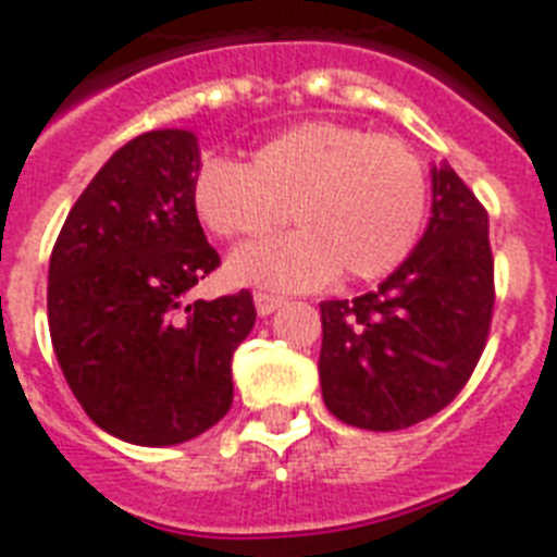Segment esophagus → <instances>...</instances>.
Segmentation results:
<instances>
[{"label": "esophagus", "mask_w": 557, "mask_h": 557, "mask_svg": "<svg viewBox=\"0 0 557 557\" xmlns=\"http://www.w3.org/2000/svg\"><path fill=\"white\" fill-rule=\"evenodd\" d=\"M283 304H286L283 297L269 295V292H253V306H257V312H260L262 318L274 312V309H280Z\"/></svg>", "instance_id": "obj_1"}]
</instances>
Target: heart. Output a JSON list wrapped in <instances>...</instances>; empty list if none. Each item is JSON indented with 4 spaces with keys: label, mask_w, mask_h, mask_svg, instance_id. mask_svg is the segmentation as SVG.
<instances>
[{
    "label": "heart",
    "mask_w": 557,
    "mask_h": 557,
    "mask_svg": "<svg viewBox=\"0 0 557 557\" xmlns=\"http://www.w3.org/2000/svg\"><path fill=\"white\" fill-rule=\"evenodd\" d=\"M196 219L222 239H257L288 219L300 231L248 245L227 262L236 283L309 288L387 277L422 239L431 178L410 144L361 126L306 121L274 135L248 164L201 161Z\"/></svg>",
    "instance_id": "b5f03b06"
}]
</instances>
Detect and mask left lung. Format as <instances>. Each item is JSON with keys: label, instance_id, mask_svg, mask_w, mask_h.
Returning a JSON list of instances; mask_svg holds the SVG:
<instances>
[{"label": "left lung", "instance_id": "8db88e82", "mask_svg": "<svg viewBox=\"0 0 557 557\" xmlns=\"http://www.w3.org/2000/svg\"><path fill=\"white\" fill-rule=\"evenodd\" d=\"M422 243L379 288L323 300L321 389L341 422L401 431L448 407L483 356L494 314L488 213L445 164Z\"/></svg>", "mask_w": 557, "mask_h": 557}]
</instances>
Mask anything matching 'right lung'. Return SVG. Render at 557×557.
I'll return each mask as SVG.
<instances>
[{
    "label": "right lung",
    "mask_w": 557,
    "mask_h": 557,
    "mask_svg": "<svg viewBox=\"0 0 557 557\" xmlns=\"http://www.w3.org/2000/svg\"><path fill=\"white\" fill-rule=\"evenodd\" d=\"M199 144L156 129L124 144L74 201L48 265V330L91 422L133 445H178L231 410L248 288L185 295L219 265L190 201Z\"/></svg>",
    "instance_id": "add662e5"
}]
</instances>
